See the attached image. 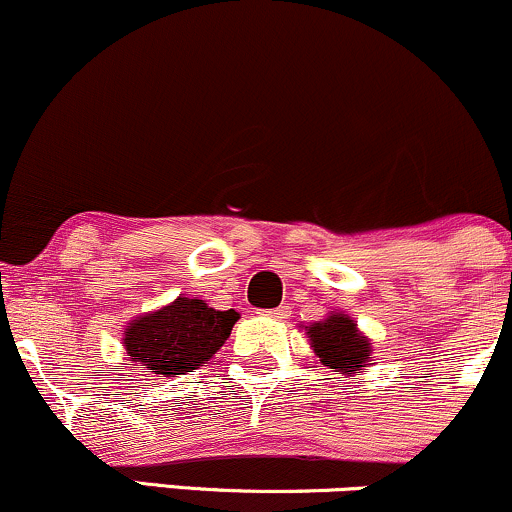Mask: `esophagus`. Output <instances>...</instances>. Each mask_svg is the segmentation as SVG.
Instances as JSON below:
<instances>
[{"instance_id": "1", "label": "esophagus", "mask_w": 512, "mask_h": 512, "mask_svg": "<svg viewBox=\"0 0 512 512\" xmlns=\"http://www.w3.org/2000/svg\"><path fill=\"white\" fill-rule=\"evenodd\" d=\"M289 305H279V308H272V310H264V315L269 317H276V320H281V317H289Z\"/></svg>"}]
</instances>
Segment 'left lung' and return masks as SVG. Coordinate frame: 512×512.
Instances as JSON below:
<instances>
[{"label":"left lung","instance_id":"8db88e82","mask_svg":"<svg viewBox=\"0 0 512 512\" xmlns=\"http://www.w3.org/2000/svg\"><path fill=\"white\" fill-rule=\"evenodd\" d=\"M310 344H313L322 366L351 375L368 366L370 344L356 330L354 320L346 315H330L325 322H315L308 327Z\"/></svg>","mask_w":512,"mask_h":512}]
</instances>
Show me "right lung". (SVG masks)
Returning a JSON list of instances; mask_svg holds the SVG:
<instances>
[{"mask_svg":"<svg viewBox=\"0 0 512 512\" xmlns=\"http://www.w3.org/2000/svg\"><path fill=\"white\" fill-rule=\"evenodd\" d=\"M238 322L236 310H214L199 298H178L129 322L125 349L149 373L175 378L209 361Z\"/></svg>","mask_w":512,"mask_h":512,"instance_id":"right-lung-1","label":"right lung"}]
</instances>
